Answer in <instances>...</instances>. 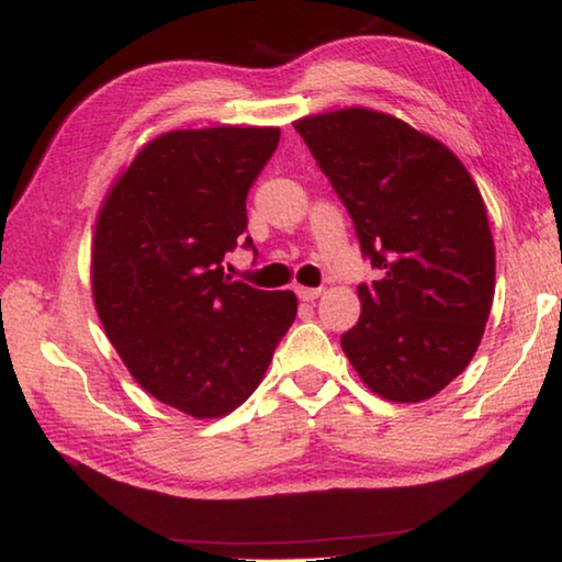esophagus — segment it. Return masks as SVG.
<instances>
[{"label":"esophagus","instance_id":"esophagus-1","mask_svg":"<svg viewBox=\"0 0 562 562\" xmlns=\"http://www.w3.org/2000/svg\"><path fill=\"white\" fill-rule=\"evenodd\" d=\"M295 292H297V297H300V300L313 302V300H317L319 295H323V288H297Z\"/></svg>","mask_w":562,"mask_h":562}]
</instances>
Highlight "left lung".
Here are the masks:
<instances>
[{"instance_id":"1","label":"left lung","mask_w":562,"mask_h":562,"mask_svg":"<svg viewBox=\"0 0 562 562\" xmlns=\"http://www.w3.org/2000/svg\"><path fill=\"white\" fill-rule=\"evenodd\" d=\"M380 278L340 345L372 393L420 403L480 345L495 295L485 202L460 159L390 114L350 106L295 122Z\"/></svg>"}]
</instances>
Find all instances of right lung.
Returning <instances> with one entry per match:
<instances>
[{
	"instance_id": "obj_1",
	"label": "right lung",
	"mask_w": 562,
	"mask_h": 562,
	"mask_svg": "<svg viewBox=\"0 0 562 562\" xmlns=\"http://www.w3.org/2000/svg\"><path fill=\"white\" fill-rule=\"evenodd\" d=\"M280 130H177L142 149L100 212L92 292L104 333L149 395L220 417L260 385L295 323V292L225 274L243 243L247 194ZM252 249V237H245Z\"/></svg>"
}]
</instances>
